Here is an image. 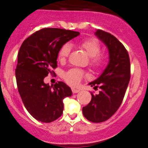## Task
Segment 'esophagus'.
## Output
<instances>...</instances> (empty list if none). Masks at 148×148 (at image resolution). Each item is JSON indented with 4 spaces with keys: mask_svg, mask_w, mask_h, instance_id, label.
<instances>
[{
    "mask_svg": "<svg viewBox=\"0 0 148 148\" xmlns=\"http://www.w3.org/2000/svg\"><path fill=\"white\" fill-rule=\"evenodd\" d=\"M72 92H73V94H75V93L79 92L80 90L79 89H74V88H73V89H72Z\"/></svg>",
    "mask_w": 148,
    "mask_h": 148,
    "instance_id": "34e87169",
    "label": "esophagus"
}]
</instances>
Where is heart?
I'll return each mask as SVG.
<instances>
[{
  "label": "heart",
  "mask_w": 148,
  "mask_h": 148,
  "mask_svg": "<svg viewBox=\"0 0 148 148\" xmlns=\"http://www.w3.org/2000/svg\"><path fill=\"white\" fill-rule=\"evenodd\" d=\"M80 47L86 51L90 56L89 64L95 69H101L106 63V56L101 53V45L95 39L89 38L82 40L79 43ZM71 51V46L69 43H65L60 47L58 52V59L60 62H64L68 58ZM86 76L83 70L78 68H72L65 72L64 79L70 86H77L81 81Z\"/></svg>",
  "instance_id": "b5f03b06"
}]
</instances>
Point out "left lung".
<instances>
[{"mask_svg": "<svg viewBox=\"0 0 148 148\" xmlns=\"http://www.w3.org/2000/svg\"><path fill=\"white\" fill-rule=\"evenodd\" d=\"M95 35L107 46L109 51V63L101 75L89 83L101 91L94 95L86 106L84 116L92 123L106 121L117 111L124 98L131 78V64L125 47L114 36L98 29Z\"/></svg>", "mask_w": 148, "mask_h": 148, "instance_id": "1", "label": "left lung"}]
</instances>
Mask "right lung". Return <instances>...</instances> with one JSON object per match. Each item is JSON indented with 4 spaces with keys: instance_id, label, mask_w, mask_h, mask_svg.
Returning a JSON list of instances; mask_svg holds the SVG:
<instances>
[{
    "instance_id": "right-lung-1",
    "label": "right lung",
    "mask_w": 148,
    "mask_h": 148,
    "mask_svg": "<svg viewBox=\"0 0 148 148\" xmlns=\"http://www.w3.org/2000/svg\"><path fill=\"white\" fill-rule=\"evenodd\" d=\"M79 34L45 28L28 36L20 46L15 70L17 89L27 111L39 121L57 120L63 113V99L72 95L71 89L64 82L50 86L44 78L57 67L60 47Z\"/></svg>"
}]
</instances>
